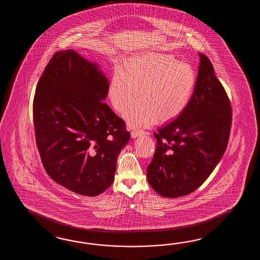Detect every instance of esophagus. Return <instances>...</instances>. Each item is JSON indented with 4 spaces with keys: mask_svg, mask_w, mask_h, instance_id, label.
Returning <instances> with one entry per match:
<instances>
[{
    "mask_svg": "<svg viewBox=\"0 0 260 260\" xmlns=\"http://www.w3.org/2000/svg\"><path fill=\"white\" fill-rule=\"evenodd\" d=\"M148 135V133L145 132L143 130H134L131 132V136L133 138H137L138 137H141V136H146Z\"/></svg>",
    "mask_w": 260,
    "mask_h": 260,
    "instance_id": "1",
    "label": "esophagus"
}]
</instances>
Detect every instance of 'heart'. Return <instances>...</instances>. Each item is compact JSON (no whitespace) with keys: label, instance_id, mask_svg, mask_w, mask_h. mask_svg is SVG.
Segmentation results:
<instances>
[{"label":"heart","instance_id":"obj_1","mask_svg":"<svg viewBox=\"0 0 260 260\" xmlns=\"http://www.w3.org/2000/svg\"><path fill=\"white\" fill-rule=\"evenodd\" d=\"M192 67L162 53L145 52L124 60L111 75L108 94L118 111H124L136 98L141 100L123 112L129 126H149L158 119L172 121L186 110L196 86Z\"/></svg>","mask_w":260,"mask_h":260}]
</instances>
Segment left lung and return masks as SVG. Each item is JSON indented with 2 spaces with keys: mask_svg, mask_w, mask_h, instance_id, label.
I'll list each match as a JSON object with an SVG mask.
<instances>
[{
  "mask_svg": "<svg viewBox=\"0 0 260 260\" xmlns=\"http://www.w3.org/2000/svg\"><path fill=\"white\" fill-rule=\"evenodd\" d=\"M197 82L188 107L153 134L154 156L147 179L162 197L193 192L220 161L232 125L229 98L208 57L199 54Z\"/></svg>",
  "mask_w": 260,
  "mask_h": 260,
  "instance_id": "8db88e82",
  "label": "left lung"
}]
</instances>
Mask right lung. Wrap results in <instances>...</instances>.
Returning <instances> with one entry per match:
<instances>
[{
    "mask_svg": "<svg viewBox=\"0 0 260 260\" xmlns=\"http://www.w3.org/2000/svg\"><path fill=\"white\" fill-rule=\"evenodd\" d=\"M109 83L100 64L68 49L52 57L34 96L36 143L45 171L89 197L113 183L118 156L131 138L103 102Z\"/></svg>",
    "mask_w": 260,
    "mask_h": 260,
    "instance_id": "obj_1",
    "label": "right lung"
}]
</instances>
